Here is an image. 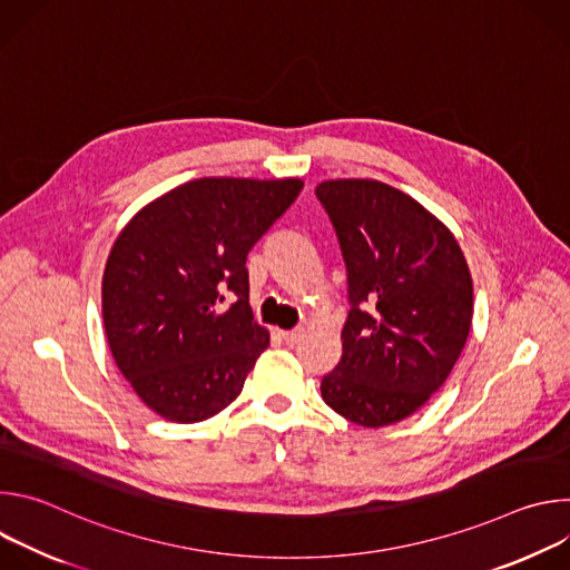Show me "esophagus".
<instances>
[{
  "label": "esophagus",
  "mask_w": 570,
  "mask_h": 570,
  "mask_svg": "<svg viewBox=\"0 0 570 570\" xmlns=\"http://www.w3.org/2000/svg\"><path fill=\"white\" fill-rule=\"evenodd\" d=\"M302 336H304L302 330H295V332H279V341H282L284 345H288V347H293Z\"/></svg>",
  "instance_id": "obj_1"
}]
</instances>
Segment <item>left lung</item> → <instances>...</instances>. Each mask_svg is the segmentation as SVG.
I'll return each instance as SVG.
<instances>
[{
  "instance_id": "obj_1",
  "label": "left lung",
  "mask_w": 570,
  "mask_h": 570,
  "mask_svg": "<svg viewBox=\"0 0 570 570\" xmlns=\"http://www.w3.org/2000/svg\"><path fill=\"white\" fill-rule=\"evenodd\" d=\"M347 264L343 358L320 383L352 424L381 429L417 413L460 358L473 282L453 232L422 203L379 180L315 187Z\"/></svg>"
}]
</instances>
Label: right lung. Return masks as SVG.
Returning a JSON list of instances; mask_svg holds the SVG:
<instances>
[{
    "instance_id": "add662e5",
    "label": "right lung",
    "mask_w": 570,
    "mask_h": 570,
    "mask_svg": "<svg viewBox=\"0 0 570 570\" xmlns=\"http://www.w3.org/2000/svg\"><path fill=\"white\" fill-rule=\"evenodd\" d=\"M299 178H200L144 205L119 232L101 284L119 372L178 424L218 415L271 345L246 259L299 196Z\"/></svg>"
}]
</instances>
